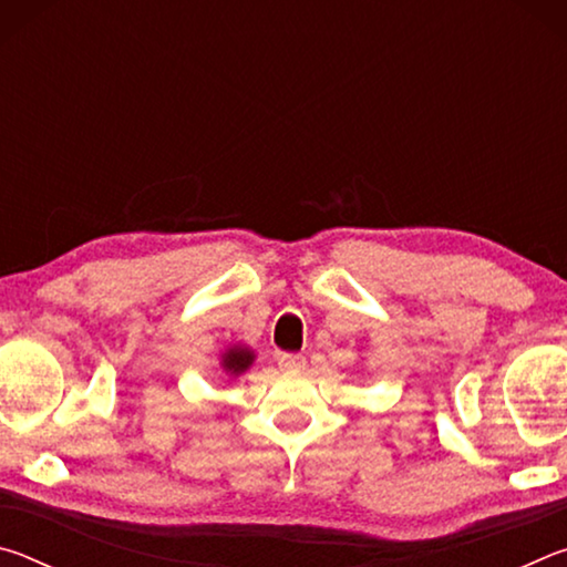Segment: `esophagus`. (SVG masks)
Segmentation results:
<instances>
[{"label":"esophagus","instance_id":"1","mask_svg":"<svg viewBox=\"0 0 567 567\" xmlns=\"http://www.w3.org/2000/svg\"><path fill=\"white\" fill-rule=\"evenodd\" d=\"M277 362H280V368L287 370V372H300L305 370V354H295V352H280V358H277Z\"/></svg>","mask_w":567,"mask_h":567}]
</instances>
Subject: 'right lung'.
Masks as SVG:
<instances>
[{
	"mask_svg": "<svg viewBox=\"0 0 567 567\" xmlns=\"http://www.w3.org/2000/svg\"><path fill=\"white\" fill-rule=\"evenodd\" d=\"M255 354L245 350V348H233L225 352L223 358V368L229 372V375H239V372H245L249 368V362H252Z\"/></svg>",
	"mask_w": 567,
	"mask_h": 567,
	"instance_id": "obj_1",
	"label": "right lung"
}]
</instances>
